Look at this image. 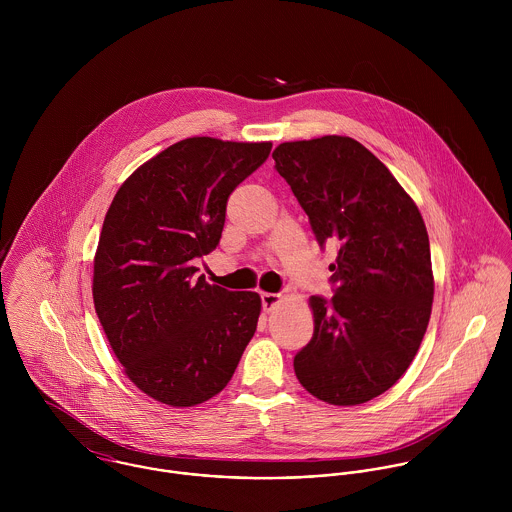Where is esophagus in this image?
<instances>
[{"label":"esophagus","mask_w":512,"mask_h":512,"mask_svg":"<svg viewBox=\"0 0 512 512\" xmlns=\"http://www.w3.org/2000/svg\"><path fill=\"white\" fill-rule=\"evenodd\" d=\"M282 301L280 293H262V307L264 311H272Z\"/></svg>","instance_id":"obj_1"}]
</instances>
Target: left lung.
<instances>
[{"instance_id":"left-lung-1","label":"left lung","mask_w":512,"mask_h":512,"mask_svg":"<svg viewBox=\"0 0 512 512\" xmlns=\"http://www.w3.org/2000/svg\"><path fill=\"white\" fill-rule=\"evenodd\" d=\"M276 171L323 246L331 301L309 297L313 337L293 370L315 398L357 406L386 392L414 361L432 315L434 274L424 219L388 167L353 138L323 136L274 149Z\"/></svg>"}]
</instances>
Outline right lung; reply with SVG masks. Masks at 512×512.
Masks as SVG:
<instances>
[{"label": "right lung", "mask_w": 512, "mask_h": 512, "mask_svg": "<svg viewBox=\"0 0 512 512\" xmlns=\"http://www.w3.org/2000/svg\"><path fill=\"white\" fill-rule=\"evenodd\" d=\"M272 142L187 138L118 189L94 254L92 299L126 376L149 398L197 406L219 394L254 337L262 299L195 276L219 244L230 193Z\"/></svg>", "instance_id": "right-lung-1"}]
</instances>
